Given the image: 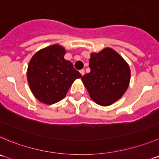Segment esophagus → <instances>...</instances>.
<instances>
[{
  "label": "esophagus",
  "mask_w": 159,
  "mask_h": 159,
  "mask_svg": "<svg viewBox=\"0 0 159 159\" xmlns=\"http://www.w3.org/2000/svg\"><path fill=\"white\" fill-rule=\"evenodd\" d=\"M80 74L82 75H84V74H85V71H84V69H81V70L80 71Z\"/></svg>",
  "instance_id": "1"
}]
</instances>
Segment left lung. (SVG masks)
<instances>
[{"label":"left lung","mask_w":159,"mask_h":159,"mask_svg":"<svg viewBox=\"0 0 159 159\" xmlns=\"http://www.w3.org/2000/svg\"><path fill=\"white\" fill-rule=\"evenodd\" d=\"M90 72L81 78L90 98L101 106H108L120 99L130 81V69L122 56L106 48L90 54Z\"/></svg>","instance_id":"1"}]
</instances>
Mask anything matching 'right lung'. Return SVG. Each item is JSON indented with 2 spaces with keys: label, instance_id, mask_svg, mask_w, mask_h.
Returning <instances> with one entry per match:
<instances>
[{
  "label": "right lung",
  "instance_id": "1",
  "mask_svg": "<svg viewBox=\"0 0 159 159\" xmlns=\"http://www.w3.org/2000/svg\"><path fill=\"white\" fill-rule=\"evenodd\" d=\"M66 53L57 43L38 51L30 61L27 80L33 94L42 103L53 105L62 100L75 80L82 77L65 59Z\"/></svg>",
  "mask_w": 159,
  "mask_h": 159
}]
</instances>
